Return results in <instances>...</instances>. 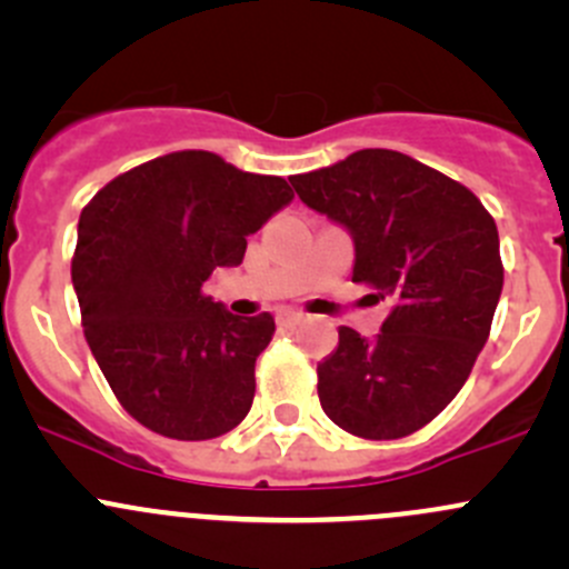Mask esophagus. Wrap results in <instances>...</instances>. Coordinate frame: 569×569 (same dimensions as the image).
<instances>
[{
  "instance_id": "obj_1",
  "label": "esophagus",
  "mask_w": 569,
  "mask_h": 569,
  "mask_svg": "<svg viewBox=\"0 0 569 569\" xmlns=\"http://www.w3.org/2000/svg\"><path fill=\"white\" fill-rule=\"evenodd\" d=\"M302 319H306V317H302V313H297V311H280L278 313V325H283V327L300 325Z\"/></svg>"
}]
</instances>
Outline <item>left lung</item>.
I'll return each instance as SVG.
<instances>
[{
	"label": "left lung",
	"mask_w": 569,
	"mask_h": 569,
	"mask_svg": "<svg viewBox=\"0 0 569 569\" xmlns=\"http://www.w3.org/2000/svg\"><path fill=\"white\" fill-rule=\"evenodd\" d=\"M302 203L352 237V280L393 306L380 332L338 327L317 366L332 423L366 440H396L460 393L503 289L496 220L455 178L386 148L291 178Z\"/></svg>",
	"instance_id": "8db88e82"
}]
</instances>
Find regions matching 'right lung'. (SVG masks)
Listing matches in <instances>:
<instances>
[{"mask_svg": "<svg viewBox=\"0 0 569 569\" xmlns=\"http://www.w3.org/2000/svg\"><path fill=\"white\" fill-rule=\"evenodd\" d=\"M291 200L286 178L178 151L118 176L82 209L71 280L84 338L142 427L211 440L250 412L274 319L233 317L203 286L239 267L250 233Z\"/></svg>", "mask_w": 569, "mask_h": 569, "instance_id": "add662e5", "label": "right lung"}]
</instances>
